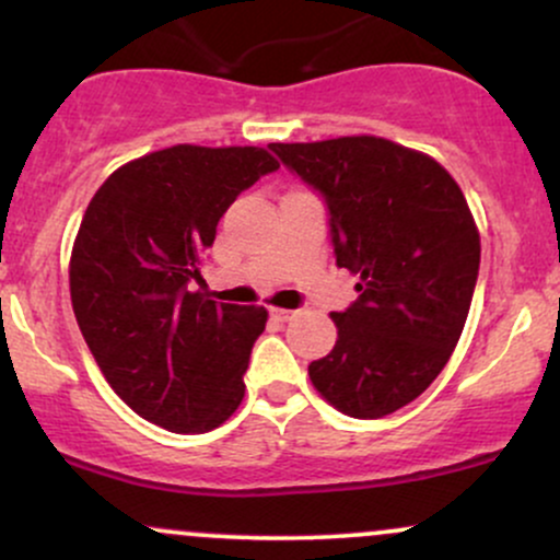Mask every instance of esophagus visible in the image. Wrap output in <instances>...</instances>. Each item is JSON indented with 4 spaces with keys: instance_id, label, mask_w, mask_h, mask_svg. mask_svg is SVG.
Listing matches in <instances>:
<instances>
[{
    "instance_id": "obj_1",
    "label": "esophagus",
    "mask_w": 560,
    "mask_h": 560,
    "mask_svg": "<svg viewBox=\"0 0 560 560\" xmlns=\"http://www.w3.org/2000/svg\"><path fill=\"white\" fill-rule=\"evenodd\" d=\"M271 316L276 320H281V324H284V320H292L294 318V311H289V307H271Z\"/></svg>"
}]
</instances>
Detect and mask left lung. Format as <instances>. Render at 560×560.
<instances>
[{
  "mask_svg": "<svg viewBox=\"0 0 560 560\" xmlns=\"http://www.w3.org/2000/svg\"><path fill=\"white\" fill-rule=\"evenodd\" d=\"M271 150L326 197L337 266L361 292L331 313L337 345L307 376L339 413H395L440 376L466 326L481 242L464 191L434 158L371 133Z\"/></svg>",
  "mask_w": 560,
  "mask_h": 560,
  "instance_id": "1",
  "label": "left lung"
}]
</instances>
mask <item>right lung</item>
Returning a JSON list of instances; mask_svg holds the SVG:
<instances>
[{
  "label": "right lung",
  "instance_id": "right-lung-1",
  "mask_svg": "<svg viewBox=\"0 0 560 560\" xmlns=\"http://www.w3.org/2000/svg\"><path fill=\"white\" fill-rule=\"evenodd\" d=\"M276 168L262 147L176 144L113 171L83 213L79 329L115 395L168 432H210L240 408L268 311L210 300L199 268L229 205Z\"/></svg>",
  "mask_w": 560,
  "mask_h": 560
}]
</instances>
